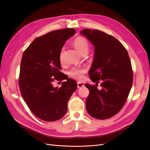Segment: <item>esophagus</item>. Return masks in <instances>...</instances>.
<instances>
[{
  "label": "esophagus",
  "instance_id": "esophagus-1",
  "mask_svg": "<svg viewBox=\"0 0 150 150\" xmlns=\"http://www.w3.org/2000/svg\"><path fill=\"white\" fill-rule=\"evenodd\" d=\"M84 86V85L83 83H80V82H78V83H77V87H78V88H83Z\"/></svg>",
  "mask_w": 150,
  "mask_h": 150
}]
</instances>
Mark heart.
Instances as JSON below:
<instances>
[{
  "instance_id": "heart-1",
  "label": "heart",
  "mask_w": 150,
  "mask_h": 150,
  "mask_svg": "<svg viewBox=\"0 0 150 150\" xmlns=\"http://www.w3.org/2000/svg\"><path fill=\"white\" fill-rule=\"evenodd\" d=\"M75 49L79 52L81 54H86L89 50V42L83 37L76 38L73 43ZM63 52L64 49H62L59 53V61L61 63L63 62ZM86 72V69L83 67H73L71 69L69 72V75L74 79L81 80L83 78V75Z\"/></svg>"
}]
</instances>
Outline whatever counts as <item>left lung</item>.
I'll return each mask as SVG.
<instances>
[{
  "label": "left lung",
  "instance_id": "1",
  "mask_svg": "<svg viewBox=\"0 0 150 150\" xmlns=\"http://www.w3.org/2000/svg\"><path fill=\"white\" fill-rule=\"evenodd\" d=\"M80 34L94 47V56L89 70L91 80L101 81V89L85 84L89 90L86 107L90 115L97 119L111 118L124 106L133 80L131 63L127 50L114 37L98 30L86 28Z\"/></svg>",
  "mask_w": 150,
  "mask_h": 150
}]
</instances>
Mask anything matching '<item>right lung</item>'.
Wrapping results in <instances>:
<instances>
[{
    "label": "right lung",
    "mask_w": 150,
    "mask_h": 150,
    "mask_svg": "<svg viewBox=\"0 0 150 150\" xmlns=\"http://www.w3.org/2000/svg\"><path fill=\"white\" fill-rule=\"evenodd\" d=\"M74 28L54 30L36 38L24 51L21 62L19 86L25 103L39 119L58 120L67 111V103L77 88L76 82L60 72L59 53ZM67 79L59 88L54 80Z\"/></svg>",
    "instance_id": "1"
}]
</instances>
